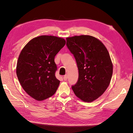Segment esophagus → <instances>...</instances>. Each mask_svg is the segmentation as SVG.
<instances>
[{
	"mask_svg": "<svg viewBox=\"0 0 133 133\" xmlns=\"http://www.w3.org/2000/svg\"><path fill=\"white\" fill-rule=\"evenodd\" d=\"M67 78H68V77H67V75H64V77H63V79L65 80V81H66V80H67Z\"/></svg>",
	"mask_w": 133,
	"mask_h": 133,
	"instance_id": "1",
	"label": "esophagus"
}]
</instances>
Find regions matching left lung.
I'll return each mask as SVG.
<instances>
[{
    "label": "left lung",
    "mask_w": 133,
    "mask_h": 133,
    "mask_svg": "<svg viewBox=\"0 0 133 133\" xmlns=\"http://www.w3.org/2000/svg\"><path fill=\"white\" fill-rule=\"evenodd\" d=\"M66 46L75 59L78 80L71 88L83 101L98 99L109 85L112 64L109 52L99 40L90 35L66 38Z\"/></svg>",
    "instance_id": "obj_1"
}]
</instances>
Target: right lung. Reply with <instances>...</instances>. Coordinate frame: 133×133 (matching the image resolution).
Masks as SVG:
<instances>
[{"label":"right lung","mask_w":133,"mask_h":133,"mask_svg":"<svg viewBox=\"0 0 133 133\" xmlns=\"http://www.w3.org/2000/svg\"><path fill=\"white\" fill-rule=\"evenodd\" d=\"M66 43L64 39L41 35L31 39L24 47L17 64V75L23 89L34 99L42 101L53 95L60 81L55 55Z\"/></svg>","instance_id":"add662e5"}]
</instances>
